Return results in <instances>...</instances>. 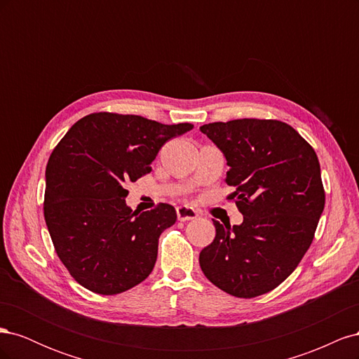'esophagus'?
I'll list each match as a JSON object with an SVG mask.
<instances>
[{
	"mask_svg": "<svg viewBox=\"0 0 359 359\" xmlns=\"http://www.w3.org/2000/svg\"><path fill=\"white\" fill-rule=\"evenodd\" d=\"M177 217L180 222H189V220H196L199 214L194 211L190 206H178L177 208Z\"/></svg>",
	"mask_w": 359,
	"mask_h": 359,
	"instance_id": "esophagus-1",
	"label": "esophagus"
}]
</instances>
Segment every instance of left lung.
I'll use <instances>...</instances> for the list:
<instances>
[{
  "label": "left lung",
  "mask_w": 359,
  "mask_h": 359,
  "mask_svg": "<svg viewBox=\"0 0 359 359\" xmlns=\"http://www.w3.org/2000/svg\"><path fill=\"white\" fill-rule=\"evenodd\" d=\"M229 170L226 184L241 224L214 222L215 238L199 255L205 277L238 298L276 289L309 250L325 206L320 165L311 145L277 119H233L201 127Z\"/></svg>",
  "instance_id": "obj_1"
}]
</instances>
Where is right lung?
I'll use <instances>...</instances> for the list:
<instances>
[{"label": "right lung", "instance_id": "right-lung-1", "mask_svg": "<svg viewBox=\"0 0 359 359\" xmlns=\"http://www.w3.org/2000/svg\"><path fill=\"white\" fill-rule=\"evenodd\" d=\"M191 128L99 112L73 124L52 151L43 211L55 252L79 285L116 295L151 274L158 238L177 211L169 203L133 211L124 184L151 172L165 142Z\"/></svg>", "mask_w": 359, "mask_h": 359}]
</instances>
